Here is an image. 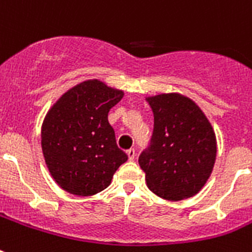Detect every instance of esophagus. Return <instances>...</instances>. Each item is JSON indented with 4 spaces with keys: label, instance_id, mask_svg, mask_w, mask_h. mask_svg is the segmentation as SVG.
Returning a JSON list of instances; mask_svg holds the SVG:
<instances>
[{
    "label": "esophagus",
    "instance_id": "esophagus-1",
    "mask_svg": "<svg viewBox=\"0 0 252 252\" xmlns=\"http://www.w3.org/2000/svg\"><path fill=\"white\" fill-rule=\"evenodd\" d=\"M126 156H128V158H129L130 161H133L134 157H136V150H134V149L126 150Z\"/></svg>",
    "mask_w": 252,
    "mask_h": 252
}]
</instances>
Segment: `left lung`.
I'll use <instances>...</instances> for the list:
<instances>
[{
    "mask_svg": "<svg viewBox=\"0 0 252 252\" xmlns=\"http://www.w3.org/2000/svg\"><path fill=\"white\" fill-rule=\"evenodd\" d=\"M154 115L150 145L138 157L153 193L179 201L195 196L212 174L215 130L192 99L178 93L148 96Z\"/></svg>",
    "mask_w": 252,
    "mask_h": 252,
    "instance_id": "8db88e82",
    "label": "left lung"
}]
</instances>
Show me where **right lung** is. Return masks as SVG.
Here are the masks:
<instances>
[{
    "label": "right lung",
    "instance_id": "1",
    "mask_svg": "<svg viewBox=\"0 0 252 252\" xmlns=\"http://www.w3.org/2000/svg\"><path fill=\"white\" fill-rule=\"evenodd\" d=\"M124 93L99 80L69 89L47 112L41 150L51 175L64 191L91 196L110 186L128 159L116 145L108 112Z\"/></svg>",
    "mask_w": 252,
    "mask_h": 252
}]
</instances>
